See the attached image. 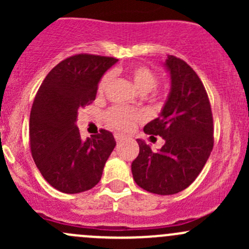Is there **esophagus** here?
Segmentation results:
<instances>
[{"mask_svg":"<svg viewBox=\"0 0 249 249\" xmlns=\"http://www.w3.org/2000/svg\"><path fill=\"white\" fill-rule=\"evenodd\" d=\"M114 139H115V141H117V143H120L123 141V136H122V135H119V134H115Z\"/></svg>","mask_w":249,"mask_h":249,"instance_id":"esophagus-1","label":"esophagus"}]
</instances>
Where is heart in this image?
Instances as JSON below:
<instances>
[{
  "label": "heart",
  "mask_w": 249,
  "mask_h": 249,
  "mask_svg": "<svg viewBox=\"0 0 249 249\" xmlns=\"http://www.w3.org/2000/svg\"><path fill=\"white\" fill-rule=\"evenodd\" d=\"M127 76L131 79L132 84L136 88V90L141 94H147V92L153 91L158 85L157 73L149 69L145 65H135L127 70ZM113 82V73L107 72L100 79L99 85H97V92L99 94H105L109 89L110 84ZM107 124L112 126L113 129H117L119 131H130L137 123L143 119V113L139 109L126 108L123 106H114L109 108L105 114Z\"/></svg>",
  "instance_id": "heart-1"
}]
</instances>
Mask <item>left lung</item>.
<instances>
[{
    "label": "left lung",
    "mask_w": 249,
    "mask_h": 249,
    "mask_svg": "<svg viewBox=\"0 0 249 249\" xmlns=\"http://www.w3.org/2000/svg\"><path fill=\"white\" fill-rule=\"evenodd\" d=\"M165 65L171 76V92L160 117L143 129L150 137H162L165 144L153 152L137 140L140 153L131 171L142 189L172 195L196 179L212 152L214 137L210 99L196 72L173 55H167Z\"/></svg>",
    "instance_id": "obj_1"
}]
</instances>
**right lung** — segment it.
I'll list each match as a JSON object with an SVG mask.
<instances>
[{"instance_id":"right-lung-1","label":"right lung","mask_w":249,"mask_h":249,"mask_svg":"<svg viewBox=\"0 0 249 249\" xmlns=\"http://www.w3.org/2000/svg\"><path fill=\"white\" fill-rule=\"evenodd\" d=\"M115 57L77 54L62 60L42 82L30 113V148L44 179L59 192L77 194L100 182L115 147L112 132L83 141L78 110L94 102L102 74Z\"/></svg>"}]
</instances>
